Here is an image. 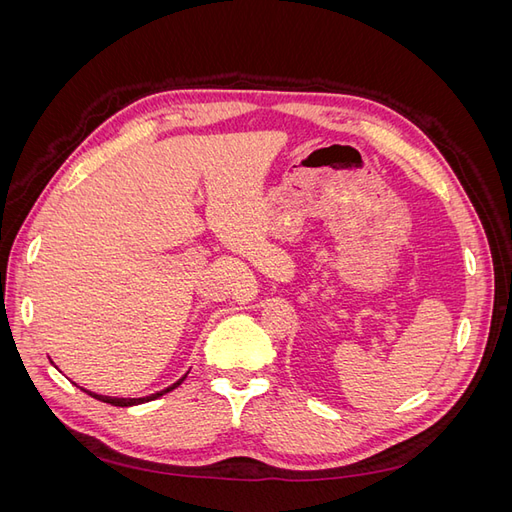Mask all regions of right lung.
I'll use <instances>...</instances> for the list:
<instances>
[{"mask_svg": "<svg viewBox=\"0 0 512 512\" xmlns=\"http://www.w3.org/2000/svg\"><path fill=\"white\" fill-rule=\"evenodd\" d=\"M185 376H188V374H185ZM185 376H183V378H185ZM183 378H179L177 382H173L170 386H166L164 391H158V393L147 395V397H108V395H98V393H91V391H85V389H81V391H85L87 395H91V397H96V399L104 401V404L119 406V408H130V406H138V404H147V401H151V399H158V397H162V395L170 393L173 389H177V386L183 382Z\"/></svg>", "mask_w": 512, "mask_h": 512, "instance_id": "right-lung-1", "label": "right lung"}]
</instances>
